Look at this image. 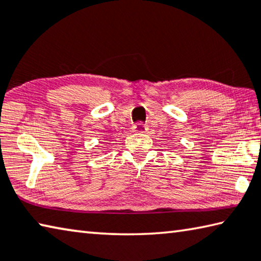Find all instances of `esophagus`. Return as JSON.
<instances>
[{
    "label": "esophagus",
    "mask_w": 261,
    "mask_h": 261,
    "mask_svg": "<svg viewBox=\"0 0 261 261\" xmlns=\"http://www.w3.org/2000/svg\"><path fill=\"white\" fill-rule=\"evenodd\" d=\"M132 129H134L135 132H138V134H144V132L147 131L148 127H147V125H145L144 123L138 122V123H136Z\"/></svg>",
    "instance_id": "esophagus-1"
}]
</instances>
